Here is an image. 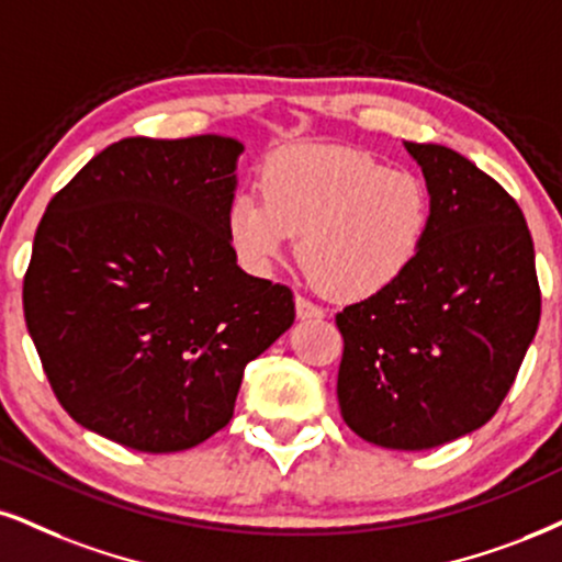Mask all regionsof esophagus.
I'll use <instances>...</instances> for the list:
<instances>
[{"label":"esophagus","instance_id":"1","mask_svg":"<svg viewBox=\"0 0 562 562\" xmlns=\"http://www.w3.org/2000/svg\"><path fill=\"white\" fill-rule=\"evenodd\" d=\"M294 304H296V317H300V321H315V317L325 315V310L317 307L315 302H310L307 296H296Z\"/></svg>","mask_w":562,"mask_h":562}]
</instances>
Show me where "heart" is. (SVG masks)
Here are the masks:
<instances>
[{
  "instance_id": "1",
  "label": "heart",
  "mask_w": 562,
  "mask_h": 562,
  "mask_svg": "<svg viewBox=\"0 0 562 562\" xmlns=\"http://www.w3.org/2000/svg\"><path fill=\"white\" fill-rule=\"evenodd\" d=\"M260 196L237 195L226 232L239 260L266 273L300 237V260L334 300H370L404 279L432 226V192L412 169L372 154L307 145L270 156Z\"/></svg>"
}]
</instances>
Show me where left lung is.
<instances>
[{
	"label": "left lung",
	"instance_id": "left-lung-1",
	"mask_svg": "<svg viewBox=\"0 0 562 562\" xmlns=\"http://www.w3.org/2000/svg\"><path fill=\"white\" fill-rule=\"evenodd\" d=\"M406 150L432 192V226L404 279L336 315V393L362 440L427 450L495 417L537 334L542 294L516 200L446 145Z\"/></svg>",
	"mask_w": 562,
	"mask_h": 562
}]
</instances>
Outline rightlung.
<instances>
[{
	"label": "right lung",
	"mask_w": 562,
	"mask_h": 562,
	"mask_svg": "<svg viewBox=\"0 0 562 562\" xmlns=\"http://www.w3.org/2000/svg\"><path fill=\"white\" fill-rule=\"evenodd\" d=\"M241 143L124 137L61 187L23 279L61 408L143 453L228 425L245 367L294 323L289 286L237 266L226 213Z\"/></svg>",
	"instance_id": "obj_1"
}]
</instances>
